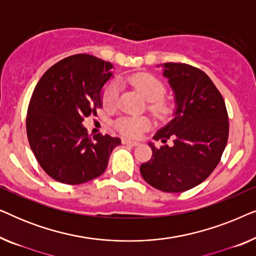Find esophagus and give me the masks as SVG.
Segmentation results:
<instances>
[{
    "label": "esophagus",
    "mask_w": 256,
    "mask_h": 256,
    "mask_svg": "<svg viewBox=\"0 0 256 256\" xmlns=\"http://www.w3.org/2000/svg\"><path fill=\"white\" fill-rule=\"evenodd\" d=\"M122 143H124V144L132 146H138V142H136V141H130V140H127V138H122Z\"/></svg>",
    "instance_id": "esophagus-1"
}]
</instances>
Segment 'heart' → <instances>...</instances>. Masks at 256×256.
Listing matches in <instances>:
<instances>
[{"instance_id": "obj_1", "label": "heart", "mask_w": 256, "mask_h": 256, "mask_svg": "<svg viewBox=\"0 0 256 256\" xmlns=\"http://www.w3.org/2000/svg\"><path fill=\"white\" fill-rule=\"evenodd\" d=\"M128 82L138 90L143 96L149 101L148 110L157 118H166L171 113V104L164 99L166 86L157 76L150 73H138L128 78ZM118 100V86L116 82H112L104 88L102 104L108 110L116 107ZM152 126L150 118L146 116H124L118 118L115 127L121 134L128 138H138L144 130H148Z\"/></svg>"}]
</instances>
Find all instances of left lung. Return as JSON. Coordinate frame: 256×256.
<instances>
[{
	"mask_svg": "<svg viewBox=\"0 0 256 256\" xmlns=\"http://www.w3.org/2000/svg\"><path fill=\"white\" fill-rule=\"evenodd\" d=\"M164 76L176 98L174 118L149 143L152 156L141 164L146 183L164 192H184L202 183L218 166L228 140L224 98L208 76L183 62H166ZM168 139L173 144H166Z\"/></svg>",
	"mask_w": 256,
	"mask_h": 256,
	"instance_id": "1",
	"label": "left lung"
}]
</instances>
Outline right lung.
Masks as SVG:
<instances>
[{
	"mask_svg": "<svg viewBox=\"0 0 256 256\" xmlns=\"http://www.w3.org/2000/svg\"><path fill=\"white\" fill-rule=\"evenodd\" d=\"M113 65L90 54H74L51 66L34 87L26 114L30 148L45 172L76 185L99 177L118 138H90L82 122L101 108V90Z\"/></svg>",
	"mask_w": 256,
	"mask_h": 256,
	"instance_id": "right-lung-1",
	"label": "right lung"
}]
</instances>
